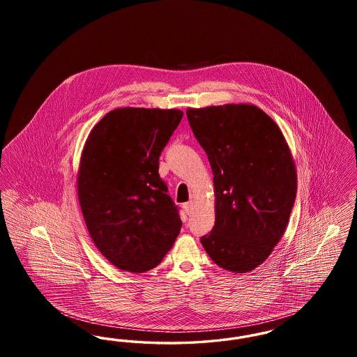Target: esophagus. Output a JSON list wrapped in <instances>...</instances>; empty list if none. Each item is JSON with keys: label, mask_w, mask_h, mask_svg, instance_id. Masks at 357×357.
Wrapping results in <instances>:
<instances>
[{"label": "esophagus", "mask_w": 357, "mask_h": 357, "mask_svg": "<svg viewBox=\"0 0 357 357\" xmlns=\"http://www.w3.org/2000/svg\"><path fill=\"white\" fill-rule=\"evenodd\" d=\"M183 207H185L187 214H191V213H192V208H194V204L190 201V202L183 204Z\"/></svg>", "instance_id": "1"}]
</instances>
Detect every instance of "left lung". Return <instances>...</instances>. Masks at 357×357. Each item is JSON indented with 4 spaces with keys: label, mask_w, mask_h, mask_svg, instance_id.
Segmentation results:
<instances>
[{
    "label": "left lung",
    "mask_w": 357,
    "mask_h": 357,
    "mask_svg": "<svg viewBox=\"0 0 357 357\" xmlns=\"http://www.w3.org/2000/svg\"><path fill=\"white\" fill-rule=\"evenodd\" d=\"M186 114L214 175L215 223L201 242L222 269L252 272L284 236L296 199L297 172L285 136L255 104Z\"/></svg>",
    "instance_id": "1"
}]
</instances>
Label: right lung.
<instances>
[{
    "mask_svg": "<svg viewBox=\"0 0 357 357\" xmlns=\"http://www.w3.org/2000/svg\"><path fill=\"white\" fill-rule=\"evenodd\" d=\"M182 116L181 109L116 108L85 140L79 204L95 246L121 271L153 269L181 231L178 208L158 171Z\"/></svg>",
    "mask_w": 357,
    "mask_h": 357,
    "instance_id": "right-lung-1",
    "label": "right lung"
}]
</instances>
